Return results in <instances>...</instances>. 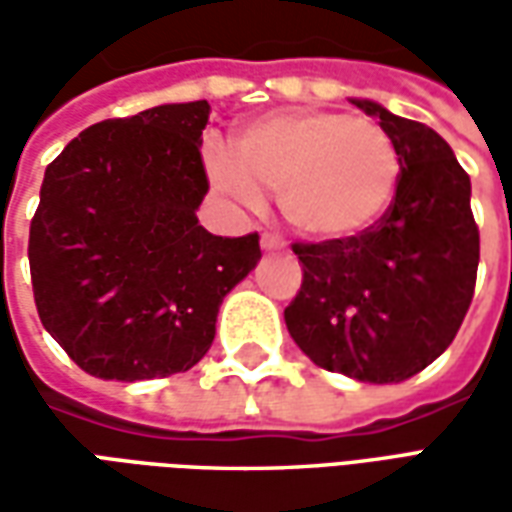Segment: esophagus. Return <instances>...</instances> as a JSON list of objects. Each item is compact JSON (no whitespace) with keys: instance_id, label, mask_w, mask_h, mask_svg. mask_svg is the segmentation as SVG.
Instances as JSON below:
<instances>
[{"instance_id":"34e87169","label":"esophagus","mask_w":512,"mask_h":512,"mask_svg":"<svg viewBox=\"0 0 512 512\" xmlns=\"http://www.w3.org/2000/svg\"><path fill=\"white\" fill-rule=\"evenodd\" d=\"M260 246H263V252H274V249H282V238L279 235H271V233H263L260 238Z\"/></svg>"}]
</instances>
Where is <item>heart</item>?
Wrapping results in <instances>:
<instances>
[{
	"instance_id": "heart-1",
	"label": "heart",
	"mask_w": 512,
	"mask_h": 512,
	"mask_svg": "<svg viewBox=\"0 0 512 512\" xmlns=\"http://www.w3.org/2000/svg\"><path fill=\"white\" fill-rule=\"evenodd\" d=\"M205 175L222 197L257 208L279 197L285 222L315 241H345L376 227L395 200L400 156L370 120L323 109H285L246 123L233 156L205 147Z\"/></svg>"
}]
</instances>
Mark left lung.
<instances>
[{
  "label": "left lung",
  "instance_id": "left-lung-1",
  "mask_svg": "<svg viewBox=\"0 0 512 512\" xmlns=\"http://www.w3.org/2000/svg\"><path fill=\"white\" fill-rule=\"evenodd\" d=\"M351 104L378 117L395 142V200L356 238L293 244L304 279L285 323L323 370L400 384L450 348L472 304L480 263L472 183L433 128L376 101Z\"/></svg>",
  "mask_w": 512,
  "mask_h": 512
}]
</instances>
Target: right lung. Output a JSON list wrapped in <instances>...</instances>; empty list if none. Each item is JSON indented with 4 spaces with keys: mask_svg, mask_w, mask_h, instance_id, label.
<instances>
[{
    "mask_svg": "<svg viewBox=\"0 0 512 512\" xmlns=\"http://www.w3.org/2000/svg\"><path fill=\"white\" fill-rule=\"evenodd\" d=\"M208 101L161 104L84 128L51 161L29 224L46 332L84 373L147 381L208 354L224 296L257 266L260 238L197 219L208 178Z\"/></svg>",
    "mask_w": 512,
    "mask_h": 512,
    "instance_id": "add662e5",
    "label": "right lung"
}]
</instances>
